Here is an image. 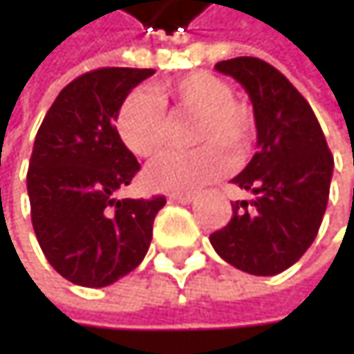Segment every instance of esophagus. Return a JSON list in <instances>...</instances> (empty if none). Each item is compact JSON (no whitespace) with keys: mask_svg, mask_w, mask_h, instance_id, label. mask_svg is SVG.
<instances>
[{"mask_svg":"<svg viewBox=\"0 0 354 354\" xmlns=\"http://www.w3.org/2000/svg\"><path fill=\"white\" fill-rule=\"evenodd\" d=\"M170 201H172V203H182V205H186V203H192V201H194V194H190V192H176V194H170Z\"/></svg>","mask_w":354,"mask_h":354,"instance_id":"esophagus-1","label":"esophagus"}]
</instances>
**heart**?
Segmentation results:
<instances>
[{"mask_svg": "<svg viewBox=\"0 0 354 354\" xmlns=\"http://www.w3.org/2000/svg\"><path fill=\"white\" fill-rule=\"evenodd\" d=\"M164 106L194 116L188 141L198 147L170 151L156 160L143 172V182L151 190H196L227 170L223 151L240 158L252 145L256 131L252 108L234 98V90L223 77L194 71L156 88L153 94L137 90L122 100L116 112V133L133 156L149 160L166 147L170 122Z\"/></svg>", "mask_w": 354, "mask_h": 354, "instance_id": "heart-1", "label": "heart"}]
</instances>
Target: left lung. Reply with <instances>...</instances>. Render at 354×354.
I'll list each match as a JSON object with an SVG mask.
<instances>
[{
  "instance_id": "8db88e82",
  "label": "left lung",
  "mask_w": 354,
  "mask_h": 354,
  "mask_svg": "<svg viewBox=\"0 0 354 354\" xmlns=\"http://www.w3.org/2000/svg\"><path fill=\"white\" fill-rule=\"evenodd\" d=\"M215 69L248 92L258 151L232 180L254 198L232 203L230 223L209 240L232 266L272 277L295 264L316 240L334 158L312 106L279 69L256 57L219 61Z\"/></svg>"
}]
</instances>
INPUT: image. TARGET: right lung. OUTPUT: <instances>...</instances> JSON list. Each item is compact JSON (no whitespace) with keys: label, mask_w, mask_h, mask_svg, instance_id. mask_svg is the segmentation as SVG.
I'll return each instance as SVG.
<instances>
[{"label":"right lung","mask_w":354,"mask_h":354,"mask_svg":"<svg viewBox=\"0 0 354 354\" xmlns=\"http://www.w3.org/2000/svg\"><path fill=\"white\" fill-rule=\"evenodd\" d=\"M153 69L102 67L67 84L36 133L28 196L48 264L82 287H106L145 258L166 196L116 198L139 172L114 120Z\"/></svg>","instance_id":"1"}]
</instances>
